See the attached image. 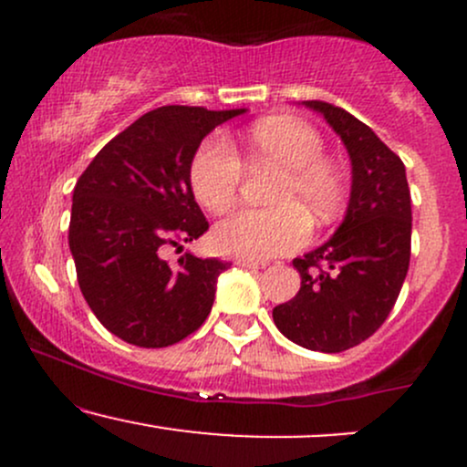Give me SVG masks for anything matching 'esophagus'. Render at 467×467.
<instances>
[{
  "label": "esophagus",
  "mask_w": 467,
  "mask_h": 467,
  "mask_svg": "<svg viewBox=\"0 0 467 467\" xmlns=\"http://www.w3.org/2000/svg\"><path fill=\"white\" fill-rule=\"evenodd\" d=\"M234 264L239 267H245V270H261V267H265L264 261H256V259H237Z\"/></svg>",
  "instance_id": "esophagus-1"
}]
</instances>
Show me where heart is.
<instances>
[{"mask_svg": "<svg viewBox=\"0 0 467 467\" xmlns=\"http://www.w3.org/2000/svg\"><path fill=\"white\" fill-rule=\"evenodd\" d=\"M252 164L272 166V208H245L215 228L217 248L248 259H270L298 250L309 241L312 222L329 223L347 197V180L325 158L323 136L296 118H267L245 133ZM191 191L206 211L222 215L237 202L244 164L226 138L208 136L191 160Z\"/></svg>", "mask_w": 467, "mask_h": 467, "instance_id": "1", "label": "heart"}]
</instances>
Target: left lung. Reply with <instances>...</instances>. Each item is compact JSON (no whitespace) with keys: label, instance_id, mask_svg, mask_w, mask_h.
I'll list each match as a JSON object with an SVG mask.
<instances>
[{"label":"left lung","instance_id":"obj_1","mask_svg":"<svg viewBox=\"0 0 467 467\" xmlns=\"http://www.w3.org/2000/svg\"><path fill=\"white\" fill-rule=\"evenodd\" d=\"M307 107L327 118L351 155V200L334 237L294 259L301 289L272 316L305 349L340 353L371 337L398 301L410 264V189L400 155L371 127L323 100Z\"/></svg>","mask_w":467,"mask_h":467}]
</instances>
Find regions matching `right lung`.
Listing matches in <instances>:
<instances>
[{"label": "right lung", "mask_w": 467, "mask_h": 467, "mask_svg": "<svg viewBox=\"0 0 467 467\" xmlns=\"http://www.w3.org/2000/svg\"><path fill=\"white\" fill-rule=\"evenodd\" d=\"M239 114L186 105L147 111L74 186L67 239L78 287L100 325L130 345H175L211 314L230 264L186 252L171 265L164 250L208 230L191 191V160L208 131Z\"/></svg>", "instance_id": "obj_1"}]
</instances>
